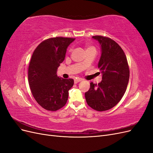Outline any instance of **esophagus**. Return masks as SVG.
<instances>
[{"mask_svg":"<svg viewBox=\"0 0 153 153\" xmlns=\"http://www.w3.org/2000/svg\"><path fill=\"white\" fill-rule=\"evenodd\" d=\"M82 80V79H75V80H74V82H75V84H77V83L81 82Z\"/></svg>","mask_w":153,"mask_h":153,"instance_id":"1","label":"esophagus"}]
</instances>
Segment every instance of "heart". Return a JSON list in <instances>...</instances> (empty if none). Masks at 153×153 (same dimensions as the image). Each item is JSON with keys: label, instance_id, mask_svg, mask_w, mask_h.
I'll return each mask as SVG.
<instances>
[{"label": "heart", "instance_id": "1", "mask_svg": "<svg viewBox=\"0 0 153 153\" xmlns=\"http://www.w3.org/2000/svg\"><path fill=\"white\" fill-rule=\"evenodd\" d=\"M88 49H94V50H96L95 47H92V46H89V47H87L86 50H88Z\"/></svg>", "mask_w": 153, "mask_h": 153}]
</instances>
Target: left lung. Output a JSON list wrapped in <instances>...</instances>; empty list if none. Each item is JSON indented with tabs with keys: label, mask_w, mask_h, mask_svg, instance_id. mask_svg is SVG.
<instances>
[{
	"label": "left lung",
	"mask_w": 153,
	"mask_h": 153,
	"mask_svg": "<svg viewBox=\"0 0 153 153\" xmlns=\"http://www.w3.org/2000/svg\"><path fill=\"white\" fill-rule=\"evenodd\" d=\"M92 38L101 45L98 68L103 76L98 84L91 82L85 97L90 107L101 112L113 108L123 98L128 84L129 68L123 50L115 41L103 36Z\"/></svg>",
	"instance_id": "1"
}]
</instances>
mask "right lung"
<instances>
[{"instance_id":"obj_1","label":"right lung","mask_w":153,"mask_h":153,"mask_svg":"<svg viewBox=\"0 0 153 153\" xmlns=\"http://www.w3.org/2000/svg\"><path fill=\"white\" fill-rule=\"evenodd\" d=\"M75 38L55 37L42 41L34 51L28 68L32 96L41 107L56 111L66 105L74 80L57 75L65 58L66 49Z\"/></svg>"}]
</instances>
